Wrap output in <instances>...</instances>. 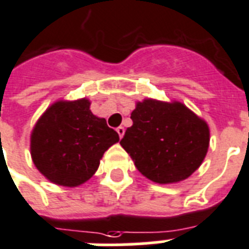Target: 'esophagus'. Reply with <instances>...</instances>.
I'll list each match as a JSON object with an SVG mask.
<instances>
[{"label": "esophagus", "mask_w": 249, "mask_h": 249, "mask_svg": "<svg viewBox=\"0 0 249 249\" xmlns=\"http://www.w3.org/2000/svg\"><path fill=\"white\" fill-rule=\"evenodd\" d=\"M116 132H117V134H119V137H123L124 136V132H125V129H124V126H119V128L116 129Z\"/></svg>", "instance_id": "34e87169"}]
</instances>
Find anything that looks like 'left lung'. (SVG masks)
Returning <instances> with one entry per match:
<instances>
[{"instance_id": "obj_1", "label": "left lung", "mask_w": 249, "mask_h": 249, "mask_svg": "<svg viewBox=\"0 0 249 249\" xmlns=\"http://www.w3.org/2000/svg\"><path fill=\"white\" fill-rule=\"evenodd\" d=\"M130 119L133 125L120 144L148 179L179 182L203 163L209 146L208 125L182 103L144 99L137 103Z\"/></svg>"}]
</instances>
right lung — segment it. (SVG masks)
<instances>
[{"instance_id":"add662e5","label":"right lung","mask_w":249,"mask_h":249,"mask_svg":"<svg viewBox=\"0 0 249 249\" xmlns=\"http://www.w3.org/2000/svg\"><path fill=\"white\" fill-rule=\"evenodd\" d=\"M89 107L88 99L56 102L33 129V163L56 185L75 187L88 181L105 151L119 141V134Z\"/></svg>"}]
</instances>
